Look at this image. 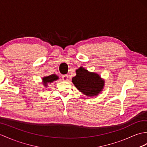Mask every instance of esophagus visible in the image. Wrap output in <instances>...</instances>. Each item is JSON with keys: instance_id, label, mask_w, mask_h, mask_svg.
Listing matches in <instances>:
<instances>
[{"instance_id": "obj_1", "label": "esophagus", "mask_w": 147, "mask_h": 147, "mask_svg": "<svg viewBox=\"0 0 147 147\" xmlns=\"http://www.w3.org/2000/svg\"><path fill=\"white\" fill-rule=\"evenodd\" d=\"M62 79H63V81H68V80H69V79H68V76H67V74L63 75V77H62Z\"/></svg>"}]
</instances>
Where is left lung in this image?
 <instances>
[{"label": "left lung", "mask_w": 147, "mask_h": 147, "mask_svg": "<svg viewBox=\"0 0 147 147\" xmlns=\"http://www.w3.org/2000/svg\"><path fill=\"white\" fill-rule=\"evenodd\" d=\"M76 75L72 78V82L81 93L89 97L96 96L103 91L105 80L100 74L90 72L83 67L76 71Z\"/></svg>", "instance_id": "obj_1"}]
</instances>
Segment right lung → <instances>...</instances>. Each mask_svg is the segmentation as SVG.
Wrapping results in <instances>:
<instances>
[{
	"label": "right lung",
	"mask_w": 147,
	"mask_h": 147,
	"mask_svg": "<svg viewBox=\"0 0 147 147\" xmlns=\"http://www.w3.org/2000/svg\"><path fill=\"white\" fill-rule=\"evenodd\" d=\"M59 80V77L57 75L55 74H51L49 76H44L42 78V84L44 85V86L45 88H47L48 86V84L53 83L54 81H56Z\"/></svg>",
	"instance_id": "obj_1"
}]
</instances>
